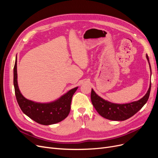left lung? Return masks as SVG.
Masks as SVG:
<instances>
[{"instance_id":"1","label":"left lung","mask_w":158,"mask_h":158,"mask_svg":"<svg viewBox=\"0 0 158 158\" xmlns=\"http://www.w3.org/2000/svg\"><path fill=\"white\" fill-rule=\"evenodd\" d=\"M149 63L150 73L151 66L148 55H146ZM151 90V82L149 88L145 95L136 102L128 103L118 104L111 103L101 98L92 89L91 100L95 109L102 117L111 121H125L133 116L144 106L150 96Z\"/></svg>"}]
</instances>
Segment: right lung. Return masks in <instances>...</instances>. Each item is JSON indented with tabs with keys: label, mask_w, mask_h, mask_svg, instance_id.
Returning a JSON list of instances; mask_svg holds the SVG:
<instances>
[{
	"label": "right lung",
	"mask_w": 158,
	"mask_h": 158,
	"mask_svg": "<svg viewBox=\"0 0 158 158\" xmlns=\"http://www.w3.org/2000/svg\"><path fill=\"white\" fill-rule=\"evenodd\" d=\"M14 86L18 103L23 113L32 120L44 125L59 123L69 115L72 98L78 88L76 87L70 89L51 102L40 103L26 99L20 92L18 84L17 55L14 67Z\"/></svg>",
	"instance_id": "right-lung-1"
}]
</instances>
